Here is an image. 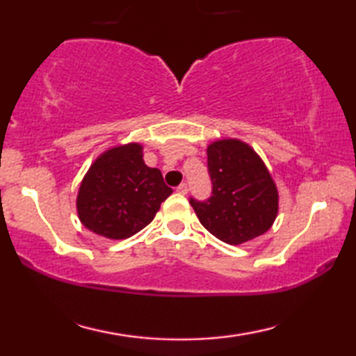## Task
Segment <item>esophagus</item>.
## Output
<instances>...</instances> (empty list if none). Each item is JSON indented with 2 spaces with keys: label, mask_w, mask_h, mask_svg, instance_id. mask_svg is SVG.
<instances>
[{
  "label": "esophagus",
  "mask_w": 356,
  "mask_h": 356,
  "mask_svg": "<svg viewBox=\"0 0 356 356\" xmlns=\"http://www.w3.org/2000/svg\"><path fill=\"white\" fill-rule=\"evenodd\" d=\"M176 190H177L179 195H186V191H188V186H186V184H180Z\"/></svg>",
  "instance_id": "34e87169"
}]
</instances>
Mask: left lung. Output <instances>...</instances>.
<instances>
[{
  "label": "left lung",
  "instance_id": "left-lung-1",
  "mask_svg": "<svg viewBox=\"0 0 356 356\" xmlns=\"http://www.w3.org/2000/svg\"><path fill=\"white\" fill-rule=\"evenodd\" d=\"M212 196L190 200L207 231L227 245H242L268 231L278 215L280 195L261 156L236 138L207 146Z\"/></svg>",
  "mask_w": 356,
  "mask_h": 356
}]
</instances>
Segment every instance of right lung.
Listing matches in <instances>:
<instances>
[{"mask_svg":"<svg viewBox=\"0 0 356 356\" xmlns=\"http://www.w3.org/2000/svg\"><path fill=\"white\" fill-rule=\"evenodd\" d=\"M171 193L160 170L144 163L141 144H122L100 154L84 174L78 218L97 236L124 240L146 227Z\"/></svg>","mask_w":356,"mask_h":356,"instance_id":"add662e5","label":"right lung"}]
</instances>
